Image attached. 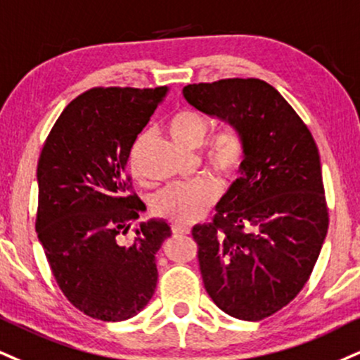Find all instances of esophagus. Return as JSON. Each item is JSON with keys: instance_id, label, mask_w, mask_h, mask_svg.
<instances>
[{"instance_id": "obj_1", "label": "esophagus", "mask_w": 360, "mask_h": 360, "mask_svg": "<svg viewBox=\"0 0 360 360\" xmlns=\"http://www.w3.org/2000/svg\"><path fill=\"white\" fill-rule=\"evenodd\" d=\"M172 233H174V235H189V233H191V228L183 226V224H172Z\"/></svg>"}]
</instances>
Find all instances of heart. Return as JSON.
<instances>
[{
	"label": "heart",
	"instance_id": "1",
	"mask_svg": "<svg viewBox=\"0 0 360 360\" xmlns=\"http://www.w3.org/2000/svg\"><path fill=\"white\" fill-rule=\"evenodd\" d=\"M167 132L179 146L186 149H198L206 141L210 124L201 114L194 110H181L169 119ZM149 134L139 136L132 146L129 166L137 176L136 155L146 144ZM246 154V142L243 134L236 129L216 134L205 150V162L218 172L219 176L229 177L236 174L243 166ZM219 196V188L211 179H198L184 184H172L164 189L154 199V213L159 218L167 219L174 224H191L214 205Z\"/></svg>",
	"mask_w": 360,
	"mask_h": 360
}]
</instances>
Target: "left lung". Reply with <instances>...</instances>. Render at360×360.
<instances>
[{"label":"left lung","mask_w":360,"mask_h":360,"mask_svg":"<svg viewBox=\"0 0 360 360\" xmlns=\"http://www.w3.org/2000/svg\"><path fill=\"white\" fill-rule=\"evenodd\" d=\"M184 98L243 134L241 177L193 238L207 295L224 314L257 322L309 281L328 228L317 144L292 105L259 79L193 84Z\"/></svg>","instance_id":"obj_1"}]
</instances>
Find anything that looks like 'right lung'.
I'll use <instances>...</instances> for the list:
<instances>
[{"label":"right lung","mask_w":360,"mask_h":360,"mask_svg":"<svg viewBox=\"0 0 360 360\" xmlns=\"http://www.w3.org/2000/svg\"><path fill=\"white\" fill-rule=\"evenodd\" d=\"M167 86H95L65 107L38 159V240L67 300L89 317L137 315L158 285L155 253L171 236L162 219L141 223L127 161Z\"/></svg>","instance_id":"1"}]
</instances>
